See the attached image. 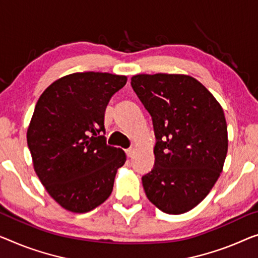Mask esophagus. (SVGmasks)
Listing matches in <instances>:
<instances>
[{
    "label": "esophagus",
    "mask_w": 258,
    "mask_h": 258,
    "mask_svg": "<svg viewBox=\"0 0 258 258\" xmlns=\"http://www.w3.org/2000/svg\"><path fill=\"white\" fill-rule=\"evenodd\" d=\"M134 153H136V149L134 148H130V149H127V151H126V155H127V157H133V155H134Z\"/></svg>",
    "instance_id": "obj_1"
}]
</instances>
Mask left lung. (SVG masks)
Returning <instances> with one entry per match:
<instances>
[{"mask_svg": "<svg viewBox=\"0 0 258 258\" xmlns=\"http://www.w3.org/2000/svg\"><path fill=\"white\" fill-rule=\"evenodd\" d=\"M131 84L151 113L156 138L155 164L142 177L146 196L164 213L189 212L210 194L224 168V110L190 75L138 74Z\"/></svg>", "mask_w": 258, "mask_h": 258, "instance_id": "obj_1", "label": "left lung"}]
</instances>
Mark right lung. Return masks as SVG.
<instances>
[{"label": "right lung", "instance_id": "obj_1", "mask_svg": "<svg viewBox=\"0 0 258 258\" xmlns=\"http://www.w3.org/2000/svg\"><path fill=\"white\" fill-rule=\"evenodd\" d=\"M127 76L74 73L54 81L40 95L26 133L34 171L64 210L86 213L110 197L122 149L105 142L104 116Z\"/></svg>", "mask_w": 258, "mask_h": 258}]
</instances>
